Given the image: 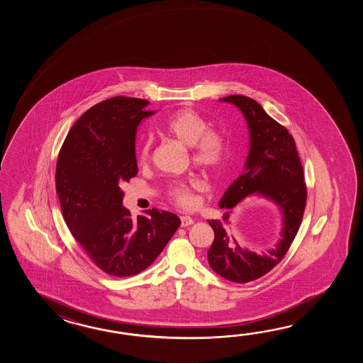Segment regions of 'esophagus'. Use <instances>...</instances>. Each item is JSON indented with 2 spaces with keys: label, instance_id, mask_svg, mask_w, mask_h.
Segmentation results:
<instances>
[{
  "label": "esophagus",
  "instance_id": "obj_1",
  "mask_svg": "<svg viewBox=\"0 0 363 363\" xmlns=\"http://www.w3.org/2000/svg\"><path fill=\"white\" fill-rule=\"evenodd\" d=\"M193 223H194V220H193L191 216H180V225H182V227H188V225H191V224Z\"/></svg>",
  "mask_w": 363,
  "mask_h": 363
}]
</instances>
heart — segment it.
Instances as JSON below:
<instances>
[{
	"label": "heart",
	"instance_id": "heart-1",
	"mask_svg": "<svg viewBox=\"0 0 363 363\" xmlns=\"http://www.w3.org/2000/svg\"><path fill=\"white\" fill-rule=\"evenodd\" d=\"M208 123L192 110H180L164 123L161 132L180 145L191 147L194 164L208 172L218 170L227 157V147L220 133L208 130ZM152 143L147 141L140 152V158L145 161L150 155ZM197 180L179 182L171 186L170 194L182 206L192 205V191L199 186Z\"/></svg>",
	"mask_w": 363,
	"mask_h": 363
}]
</instances>
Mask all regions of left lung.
Wrapping results in <instances>:
<instances>
[{
	"label": "left lung",
	"mask_w": 363,
	"mask_h": 363,
	"mask_svg": "<svg viewBox=\"0 0 363 363\" xmlns=\"http://www.w3.org/2000/svg\"><path fill=\"white\" fill-rule=\"evenodd\" d=\"M242 113L249 130V153L239 178L224 192L219 208H225L222 220H208L214 241L208 252L210 267L233 283H247L272 270L294 241L306 205V185L294 140L286 127L272 119L257 101L241 94L219 99ZM262 196L279 208L281 239L266 255H257L238 243L229 232V218L247 196Z\"/></svg>",
	"instance_id": "1"
}]
</instances>
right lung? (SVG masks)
<instances>
[{
    "mask_svg": "<svg viewBox=\"0 0 363 363\" xmlns=\"http://www.w3.org/2000/svg\"><path fill=\"white\" fill-rule=\"evenodd\" d=\"M147 100L118 96L86 110L71 127L55 169L63 219L96 266L108 275H136L155 262L180 225L178 216L147 210L132 219L121 185L136 177L140 122Z\"/></svg>",
    "mask_w": 363,
    "mask_h": 363,
    "instance_id": "1",
    "label": "right lung"
}]
</instances>
